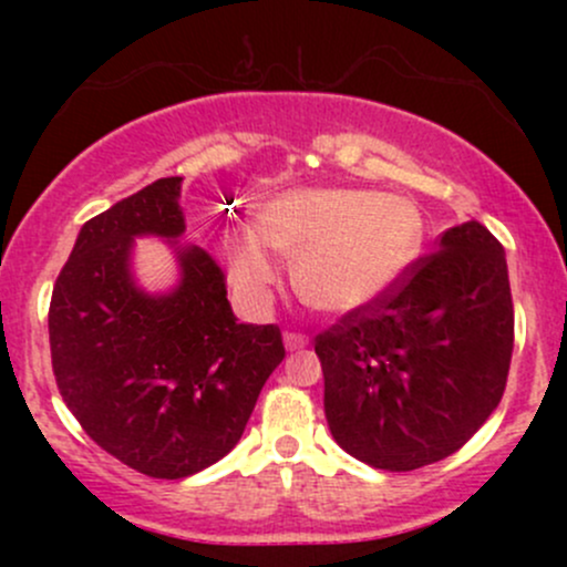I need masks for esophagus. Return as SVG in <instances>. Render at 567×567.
I'll use <instances>...</instances> for the list:
<instances>
[{
	"mask_svg": "<svg viewBox=\"0 0 567 567\" xmlns=\"http://www.w3.org/2000/svg\"><path fill=\"white\" fill-rule=\"evenodd\" d=\"M285 347H288L290 351H298V349L309 347V336L298 333V330H288V333H285Z\"/></svg>",
	"mask_w": 567,
	"mask_h": 567,
	"instance_id": "obj_1",
	"label": "esophagus"
}]
</instances>
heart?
<instances>
[{"label": "heart", "mask_w": 567, "mask_h": 567, "mask_svg": "<svg viewBox=\"0 0 567 567\" xmlns=\"http://www.w3.org/2000/svg\"><path fill=\"white\" fill-rule=\"evenodd\" d=\"M424 243L419 207L396 194L365 188H298L279 194L256 216L252 234L224 239L229 277L239 292L261 298L277 266L290 264L292 290L311 309L347 315L379 301L408 271Z\"/></svg>", "instance_id": "obj_1"}]
</instances>
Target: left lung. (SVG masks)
<instances>
[{
    "mask_svg": "<svg viewBox=\"0 0 567 567\" xmlns=\"http://www.w3.org/2000/svg\"><path fill=\"white\" fill-rule=\"evenodd\" d=\"M512 349L504 247L466 220L379 301L315 338L330 434L375 470L413 472L447 458L498 408Z\"/></svg>",
    "mask_w": 567,
    "mask_h": 567,
    "instance_id": "1",
    "label": "left lung"
}]
</instances>
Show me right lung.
I'll return each mask as SVG.
<instances>
[{"mask_svg": "<svg viewBox=\"0 0 567 567\" xmlns=\"http://www.w3.org/2000/svg\"><path fill=\"white\" fill-rule=\"evenodd\" d=\"M178 194L181 178H159L90 218L48 315L63 402L103 451L157 480L224 458L285 360L277 324L237 322L224 269L202 247L181 250V285L167 296L133 285V237L184 234Z\"/></svg>", "mask_w": 567, "mask_h": 567, "instance_id": "right-lung-1", "label": "right lung"}]
</instances>
